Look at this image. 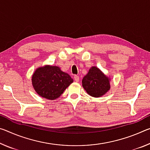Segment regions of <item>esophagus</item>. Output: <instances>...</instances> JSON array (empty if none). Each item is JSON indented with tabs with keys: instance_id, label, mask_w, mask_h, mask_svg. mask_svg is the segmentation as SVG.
<instances>
[{
	"instance_id": "34e87169",
	"label": "esophagus",
	"mask_w": 150,
	"mask_h": 150,
	"mask_svg": "<svg viewBox=\"0 0 150 150\" xmlns=\"http://www.w3.org/2000/svg\"><path fill=\"white\" fill-rule=\"evenodd\" d=\"M74 80L76 82H78L79 81V77L78 75H74Z\"/></svg>"
}]
</instances>
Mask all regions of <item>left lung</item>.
I'll return each instance as SVG.
<instances>
[{
    "instance_id": "8db88e82",
    "label": "left lung",
    "mask_w": 150,
    "mask_h": 150,
    "mask_svg": "<svg viewBox=\"0 0 150 150\" xmlns=\"http://www.w3.org/2000/svg\"><path fill=\"white\" fill-rule=\"evenodd\" d=\"M111 79L96 66L90 68L82 80V86L87 93L93 97H100L110 90Z\"/></svg>"
}]
</instances>
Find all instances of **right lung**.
Segmentation results:
<instances>
[{"label":"right lung","mask_w":150,"mask_h":150,"mask_svg":"<svg viewBox=\"0 0 150 150\" xmlns=\"http://www.w3.org/2000/svg\"><path fill=\"white\" fill-rule=\"evenodd\" d=\"M73 82L71 76L58 66L46 65L35 69L32 75V85L39 96L55 100Z\"/></svg>","instance_id":"obj_1"}]
</instances>
